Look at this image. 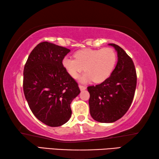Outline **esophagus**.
Instances as JSON below:
<instances>
[{"mask_svg":"<svg viewBox=\"0 0 159 159\" xmlns=\"http://www.w3.org/2000/svg\"><path fill=\"white\" fill-rule=\"evenodd\" d=\"M79 88L80 90H85L86 89V87L84 85H79Z\"/></svg>","mask_w":159,"mask_h":159,"instance_id":"1","label":"esophagus"}]
</instances>
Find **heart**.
I'll return each instance as SVG.
<instances>
[{
    "mask_svg": "<svg viewBox=\"0 0 159 159\" xmlns=\"http://www.w3.org/2000/svg\"><path fill=\"white\" fill-rule=\"evenodd\" d=\"M76 59L65 57L62 66L69 76L76 79L81 72L85 71L80 78V81L85 83L93 80L95 83L105 80L114 68L116 55L110 48L103 49H83L74 54Z\"/></svg>",
    "mask_w": 159,
    "mask_h": 159,
    "instance_id": "1",
    "label": "heart"
}]
</instances>
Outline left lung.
Instances as JSON below:
<instances>
[{
	"label": "left lung",
	"mask_w": 159,
	"mask_h": 159,
	"mask_svg": "<svg viewBox=\"0 0 159 159\" xmlns=\"http://www.w3.org/2000/svg\"><path fill=\"white\" fill-rule=\"evenodd\" d=\"M117 52L118 61L108 79L88 87L92 118L100 123H114L124 115L133 102L137 85L136 70L132 59L118 45L110 43Z\"/></svg>",
	"instance_id": "1"
}]
</instances>
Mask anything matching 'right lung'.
<instances>
[{
	"instance_id": "obj_1",
	"label": "right lung",
	"mask_w": 159,
	"mask_h": 159,
	"mask_svg": "<svg viewBox=\"0 0 159 159\" xmlns=\"http://www.w3.org/2000/svg\"><path fill=\"white\" fill-rule=\"evenodd\" d=\"M69 49L45 41L29 55L24 69L23 89L29 108L38 119L50 127L66 123L70 107L79 95L77 83L62 66Z\"/></svg>"
}]
</instances>
